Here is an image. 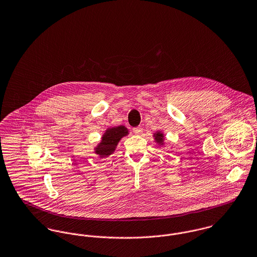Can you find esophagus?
<instances>
[{
    "mask_svg": "<svg viewBox=\"0 0 257 257\" xmlns=\"http://www.w3.org/2000/svg\"><path fill=\"white\" fill-rule=\"evenodd\" d=\"M133 132H134V134H135L136 136H140V135H142V127H140V126L135 127V128L133 130Z\"/></svg>",
    "mask_w": 257,
    "mask_h": 257,
    "instance_id": "1",
    "label": "esophagus"
}]
</instances>
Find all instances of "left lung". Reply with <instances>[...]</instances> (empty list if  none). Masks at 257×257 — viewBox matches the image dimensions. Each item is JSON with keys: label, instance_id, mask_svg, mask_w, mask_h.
<instances>
[{"label": "left lung", "instance_id": "obj_1", "mask_svg": "<svg viewBox=\"0 0 257 257\" xmlns=\"http://www.w3.org/2000/svg\"><path fill=\"white\" fill-rule=\"evenodd\" d=\"M153 138H154V140H155V142H157L159 145H164V140H165V137H164V134L162 132H156V133H154V135H153Z\"/></svg>", "mask_w": 257, "mask_h": 257}]
</instances>
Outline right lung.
<instances>
[{"label":"right lung","instance_id":"obj_1","mask_svg":"<svg viewBox=\"0 0 257 257\" xmlns=\"http://www.w3.org/2000/svg\"><path fill=\"white\" fill-rule=\"evenodd\" d=\"M127 135L128 130L124 125L108 127L103 134L101 141L94 148L95 154L101 158L110 156L115 152L118 141Z\"/></svg>","mask_w":257,"mask_h":257}]
</instances>
